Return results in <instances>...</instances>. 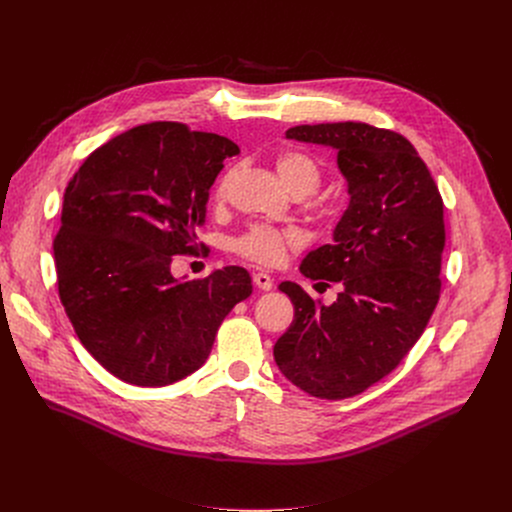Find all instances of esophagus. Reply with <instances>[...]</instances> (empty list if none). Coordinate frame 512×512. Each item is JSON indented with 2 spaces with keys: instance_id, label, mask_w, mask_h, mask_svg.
<instances>
[{
  "instance_id": "obj_1",
  "label": "esophagus",
  "mask_w": 512,
  "mask_h": 512,
  "mask_svg": "<svg viewBox=\"0 0 512 512\" xmlns=\"http://www.w3.org/2000/svg\"><path fill=\"white\" fill-rule=\"evenodd\" d=\"M253 283L263 289V291H269L273 287V279L267 275V273H255L253 275Z\"/></svg>"
}]
</instances>
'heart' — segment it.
I'll use <instances>...</instances> for the list:
<instances>
[{"instance_id": "1", "label": "heart", "mask_w": 512, "mask_h": 512, "mask_svg": "<svg viewBox=\"0 0 512 512\" xmlns=\"http://www.w3.org/2000/svg\"><path fill=\"white\" fill-rule=\"evenodd\" d=\"M275 168L283 184L294 192L296 196H306L318 190L322 182V170L318 162L300 150H287L275 158ZM231 174L223 180L218 194H223ZM302 245V235L296 229H275L269 225H253L241 237L233 241V249L263 267L279 265L289 249H296Z\"/></svg>"}]
</instances>
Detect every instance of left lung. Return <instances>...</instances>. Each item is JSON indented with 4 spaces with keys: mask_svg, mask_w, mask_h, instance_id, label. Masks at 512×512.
<instances>
[{
    "mask_svg": "<svg viewBox=\"0 0 512 512\" xmlns=\"http://www.w3.org/2000/svg\"><path fill=\"white\" fill-rule=\"evenodd\" d=\"M285 137L334 148L350 202L334 243L300 267L310 279L340 283L338 300L322 306L283 281L294 322L273 356L308 395L348 399L397 367L440 300L444 200L411 141L391 129L344 121L298 125Z\"/></svg>",
    "mask_w": 512,
    "mask_h": 512,
    "instance_id": "8db88e82",
    "label": "left lung"
}]
</instances>
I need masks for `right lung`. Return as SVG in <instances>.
<instances>
[{"label":"right lung","mask_w":512,"mask_h":512,"mask_svg":"<svg viewBox=\"0 0 512 512\" xmlns=\"http://www.w3.org/2000/svg\"><path fill=\"white\" fill-rule=\"evenodd\" d=\"M237 154L223 135L156 121L109 139L68 182L52 245L58 296L113 377L137 387L188 377L225 316L251 296L243 267L190 281L170 269L174 255L196 251L208 190Z\"/></svg>","instance_id":"obj_1"}]
</instances>
